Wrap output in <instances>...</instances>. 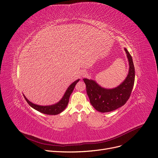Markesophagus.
<instances>
[{"mask_svg":"<svg viewBox=\"0 0 158 158\" xmlns=\"http://www.w3.org/2000/svg\"><path fill=\"white\" fill-rule=\"evenodd\" d=\"M81 76L82 77H84L85 76V72H84V71L81 72Z\"/></svg>","mask_w":158,"mask_h":158,"instance_id":"obj_1","label":"esophagus"}]
</instances>
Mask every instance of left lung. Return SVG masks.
Listing matches in <instances>:
<instances>
[{
    "instance_id": "left-lung-1",
    "label": "left lung",
    "mask_w": 158,
    "mask_h": 158,
    "mask_svg": "<svg viewBox=\"0 0 158 158\" xmlns=\"http://www.w3.org/2000/svg\"><path fill=\"white\" fill-rule=\"evenodd\" d=\"M129 61V72L126 79L122 83L114 89L101 87L92 80L83 78L87 94L90 104L98 112L105 113L112 112L123 106L131 96L135 82V67L131 55L124 48Z\"/></svg>"
}]
</instances>
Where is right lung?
Wrapping results in <instances>:
<instances>
[{
  "label": "right lung",
  "mask_w": 158,
  "mask_h": 158,
  "mask_svg": "<svg viewBox=\"0 0 158 158\" xmlns=\"http://www.w3.org/2000/svg\"><path fill=\"white\" fill-rule=\"evenodd\" d=\"M80 80V79L76 80L75 81H74L73 83L69 86L68 89L66 90V92L62 97V98L55 105H50V106H40L31 103V101L28 100L26 97L23 95L25 100L32 108L36 110L37 111H39L40 112H41L44 114H47V115H57L61 113L64 110V109L66 108L68 106V104L69 103V99L70 97V95L71 94L72 92L74 90V88H75V85L78 81Z\"/></svg>",
  "instance_id": "right-lung-1"
}]
</instances>
